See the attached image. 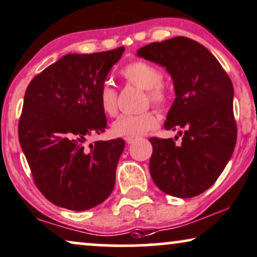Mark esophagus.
Wrapping results in <instances>:
<instances>
[{"label":"esophagus","mask_w":257,"mask_h":257,"mask_svg":"<svg viewBox=\"0 0 257 257\" xmlns=\"http://www.w3.org/2000/svg\"><path fill=\"white\" fill-rule=\"evenodd\" d=\"M135 140H137V138H125V142L128 145H131V144H133V142H134Z\"/></svg>","instance_id":"esophagus-1"}]
</instances>
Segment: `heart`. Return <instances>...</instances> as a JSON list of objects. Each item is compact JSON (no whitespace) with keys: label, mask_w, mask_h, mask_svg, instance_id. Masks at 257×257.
Wrapping results in <instances>:
<instances>
[{"label":"heart","mask_w":257,"mask_h":257,"mask_svg":"<svg viewBox=\"0 0 257 257\" xmlns=\"http://www.w3.org/2000/svg\"><path fill=\"white\" fill-rule=\"evenodd\" d=\"M119 74L129 85L145 89V106L152 104L160 110H165L171 103V91L162 81V70L153 63L144 60L132 61L122 67ZM98 101L105 115L116 116L118 111V93L110 83L105 82L99 88ZM158 124L159 117L156 111L147 110L139 115L119 116L112 123L111 132L116 137L137 138L156 129Z\"/></svg>","instance_id":"b5f03b06"}]
</instances>
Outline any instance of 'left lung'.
<instances>
[{
    "mask_svg": "<svg viewBox=\"0 0 257 257\" xmlns=\"http://www.w3.org/2000/svg\"><path fill=\"white\" fill-rule=\"evenodd\" d=\"M138 55L171 74L176 99L165 128L182 135L179 145L177 137L150 139L153 182L169 195H200L215 183L236 146L232 82L217 58L187 37L151 43Z\"/></svg>",
    "mask_w": 257,
    "mask_h": 257,
    "instance_id": "1",
    "label": "left lung"
}]
</instances>
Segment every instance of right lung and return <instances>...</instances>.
Segmentation results:
<instances>
[{
  "label": "right lung",
  "mask_w": 257,
  "mask_h": 257,
  "mask_svg": "<svg viewBox=\"0 0 257 257\" xmlns=\"http://www.w3.org/2000/svg\"><path fill=\"white\" fill-rule=\"evenodd\" d=\"M124 48L69 54L31 80L25 92L18 134L33 182L50 202L86 211L109 197L124 140L94 141L106 117L98 101L111 67Z\"/></svg>",
  "instance_id": "add662e5"
}]
</instances>
